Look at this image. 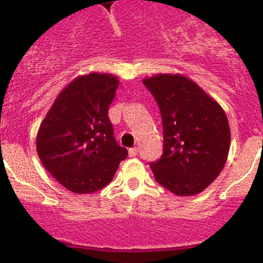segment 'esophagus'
Listing matches in <instances>:
<instances>
[{
  "mask_svg": "<svg viewBox=\"0 0 263 263\" xmlns=\"http://www.w3.org/2000/svg\"><path fill=\"white\" fill-rule=\"evenodd\" d=\"M137 152H139V151H137V148H131L128 151V156L131 157V158H132V157H136L137 156Z\"/></svg>",
  "mask_w": 263,
  "mask_h": 263,
  "instance_id": "obj_1",
  "label": "esophagus"
}]
</instances>
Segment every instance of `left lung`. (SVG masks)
<instances>
[{"label": "left lung", "instance_id": "1", "mask_svg": "<svg viewBox=\"0 0 263 263\" xmlns=\"http://www.w3.org/2000/svg\"><path fill=\"white\" fill-rule=\"evenodd\" d=\"M144 85L158 104L163 154L151 163L156 180L187 197L208 188L224 167L231 131L223 107L181 73H157Z\"/></svg>", "mask_w": 263, "mask_h": 263}]
</instances>
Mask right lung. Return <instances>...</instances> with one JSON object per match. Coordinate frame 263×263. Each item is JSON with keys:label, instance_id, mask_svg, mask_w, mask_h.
Returning <instances> with one entry per match:
<instances>
[{"label": "right lung", "instance_id": "obj_1", "mask_svg": "<svg viewBox=\"0 0 263 263\" xmlns=\"http://www.w3.org/2000/svg\"><path fill=\"white\" fill-rule=\"evenodd\" d=\"M118 85L112 73L78 76L61 90L39 127V158L71 192L85 195L104 188L128 156L115 141L107 115Z\"/></svg>", "mask_w": 263, "mask_h": 263}]
</instances>
